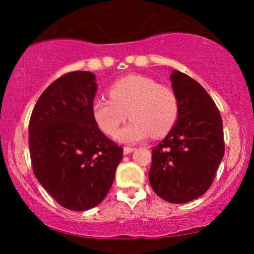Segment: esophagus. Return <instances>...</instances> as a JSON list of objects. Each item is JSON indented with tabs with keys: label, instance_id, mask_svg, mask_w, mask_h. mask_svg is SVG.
<instances>
[{
	"label": "esophagus",
	"instance_id": "obj_1",
	"mask_svg": "<svg viewBox=\"0 0 254 254\" xmlns=\"http://www.w3.org/2000/svg\"><path fill=\"white\" fill-rule=\"evenodd\" d=\"M135 149H136V148H133V147H124V154L132 153V151Z\"/></svg>",
	"mask_w": 254,
	"mask_h": 254
}]
</instances>
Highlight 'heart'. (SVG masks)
<instances>
[{"mask_svg": "<svg viewBox=\"0 0 254 254\" xmlns=\"http://www.w3.org/2000/svg\"><path fill=\"white\" fill-rule=\"evenodd\" d=\"M109 94L111 99H95L93 118L106 135L115 136L129 113L130 123L117 135L124 143L142 141L150 133L154 137L166 135L179 116L176 90L143 75L119 78L111 84Z\"/></svg>", "mask_w": 254, "mask_h": 254, "instance_id": "b5f03b06", "label": "heart"}]
</instances>
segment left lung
Listing matches in <instances>:
<instances>
[{
    "mask_svg": "<svg viewBox=\"0 0 254 254\" xmlns=\"http://www.w3.org/2000/svg\"><path fill=\"white\" fill-rule=\"evenodd\" d=\"M179 98V116L168 135L153 147L149 183L159 197L183 204L205 193L224 154L220 111L197 81L178 70L171 74Z\"/></svg>",
    "mask_w": 254,
    "mask_h": 254,
    "instance_id": "left-lung-1",
    "label": "left lung"
}]
</instances>
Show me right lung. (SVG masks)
<instances>
[{
  "mask_svg": "<svg viewBox=\"0 0 254 254\" xmlns=\"http://www.w3.org/2000/svg\"><path fill=\"white\" fill-rule=\"evenodd\" d=\"M97 89L92 72L63 75L38 99L28 125L34 176L69 210H88L103 202L123 159V148L93 118Z\"/></svg>",
  "mask_w": 254,
  "mask_h": 254,
  "instance_id": "add662e5",
  "label": "right lung"
}]
</instances>
